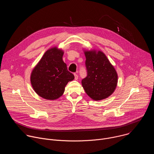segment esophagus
I'll list each match as a JSON object with an SVG mask.
<instances>
[{
    "instance_id": "esophagus-1",
    "label": "esophagus",
    "mask_w": 154,
    "mask_h": 154,
    "mask_svg": "<svg viewBox=\"0 0 154 154\" xmlns=\"http://www.w3.org/2000/svg\"><path fill=\"white\" fill-rule=\"evenodd\" d=\"M74 77H75V80H77L78 79V75L76 74H74Z\"/></svg>"
}]
</instances>
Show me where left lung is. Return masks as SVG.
I'll return each instance as SVG.
<instances>
[{
  "label": "left lung",
  "instance_id": "1",
  "mask_svg": "<svg viewBox=\"0 0 154 154\" xmlns=\"http://www.w3.org/2000/svg\"><path fill=\"white\" fill-rule=\"evenodd\" d=\"M83 51L88 74L82 80L85 91L96 101L108 98L114 93L118 85L115 68L101 51L83 49Z\"/></svg>",
  "mask_w": 154,
  "mask_h": 154
}]
</instances>
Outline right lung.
<instances>
[{
	"instance_id": "right-lung-1",
	"label": "right lung",
	"mask_w": 154,
	"mask_h": 154,
	"mask_svg": "<svg viewBox=\"0 0 154 154\" xmlns=\"http://www.w3.org/2000/svg\"><path fill=\"white\" fill-rule=\"evenodd\" d=\"M63 54L64 51L56 46L49 49L31 72L33 89L43 99H58L63 94L68 83L74 79L63 60Z\"/></svg>"
}]
</instances>
